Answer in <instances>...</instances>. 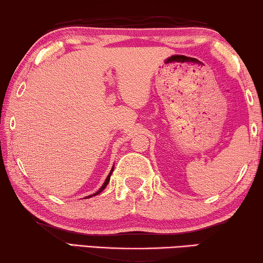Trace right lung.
<instances>
[{
  "label": "right lung",
  "instance_id": "obj_1",
  "mask_svg": "<svg viewBox=\"0 0 263 263\" xmlns=\"http://www.w3.org/2000/svg\"><path fill=\"white\" fill-rule=\"evenodd\" d=\"M113 170H114V165H113V167H111V170H110V172L108 174V176H107V178H106V180L105 182H103V184H102V186L99 189V190L96 192V193H93V195H91V196H87L85 198V199H87V198H92V197H94V196H97V195H99V193H101L102 191H103V189H105L107 185H108V183H109V179H110V176H111V172H113Z\"/></svg>",
  "mask_w": 263,
  "mask_h": 263
}]
</instances>
